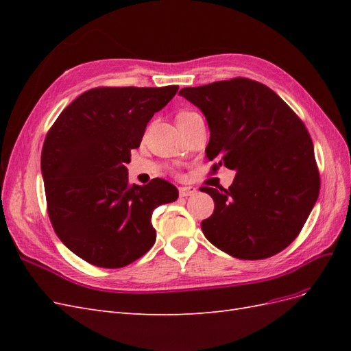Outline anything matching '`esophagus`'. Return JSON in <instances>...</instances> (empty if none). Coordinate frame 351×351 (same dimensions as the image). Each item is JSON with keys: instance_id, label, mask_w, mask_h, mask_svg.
Returning <instances> with one entry per match:
<instances>
[{"instance_id": "obj_1", "label": "esophagus", "mask_w": 351, "mask_h": 351, "mask_svg": "<svg viewBox=\"0 0 351 351\" xmlns=\"http://www.w3.org/2000/svg\"><path fill=\"white\" fill-rule=\"evenodd\" d=\"M196 192H197V190H196L195 187H192V186H189V187H180V189H178V193H180V196H182V197L193 196Z\"/></svg>"}]
</instances>
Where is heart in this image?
<instances>
[{
  "instance_id": "b5f03b06",
  "label": "heart",
  "mask_w": 351,
  "mask_h": 351,
  "mask_svg": "<svg viewBox=\"0 0 351 351\" xmlns=\"http://www.w3.org/2000/svg\"><path fill=\"white\" fill-rule=\"evenodd\" d=\"M195 114H196V112H193V111H182V112H178V115H177V123H182V121L190 119V117H193Z\"/></svg>"
}]
</instances>
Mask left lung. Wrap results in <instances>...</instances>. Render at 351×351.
I'll list each match as a JSON object with an SVG mask.
<instances>
[{"instance_id": "1", "label": "left lung", "mask_w": 351, "mask_h": 351, "mask_svg": "<svg viewBox=\"0 0 351 351\" xmlns=\"http://www.w3.org/2000/svg\"><path fill=\"white\" fill-rule=\"evenodd\" d=\"M180 95L204 112L212 169L237 171L228 189L202 187L215 209L202 221L205 237L231 256L271 258L299 236L319 196L313 143L303 121L277 93L244 77Z\"/></svg>"}]
</instances>
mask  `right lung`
<instances>
[{
	"label": "right lung",
	"instance_id": "add662e5",
	"mask_svg": "<svg viewBox=\"0 0 351 351\" xmlns=\"http://www.w3.org/2000/svg\"><path fill=\"white\" fill-rule=\"evenodd\" d=\"M178 86L95 88L82 93L49 129L40 155L47 208L58 239L99 268H123L156 239L155 208L178 190L162 178L130 184L125 164L147 123Z\"/></svg>",
	"mask_w": 351,
	"mask_h": 351
}]
</instances>
